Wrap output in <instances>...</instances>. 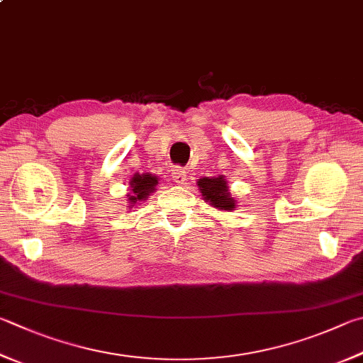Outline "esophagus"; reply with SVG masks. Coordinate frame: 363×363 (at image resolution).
I'll list each match as a JSON object with an SVG mask.
<instances>
[{
  "label": "esophagus",
  "instance_id": "obj_1",
  "mask_svg": "<svg viewBox=\"0 0 363 363\" xmlns=\"http://www.w3.org/2000/svg\"><path fill=\"white\" fill-rule=\"evenodd\" d=\"M173 179L177 184H184V182L187 181V174H186V171H184V168L174 167V169H173Z\"/></svg>",
  "mask_w": 363,
  "mask_h": 363
}]
</instances>
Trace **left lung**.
I'll return each instance as SVG.
<instances>
[{
    "label": "left lung",
    "instance_id": "1",
    "mask_svg": "<svg viewBox=\"0 0 363 363\" xmlns=\"http://www.w3.org/2000/svg\"><path fill=\"white\" fill-rule=\"evenodd\" d=\"M199 187L201 190V195L204 200L209 201L214 208H219L222 211H230L235 208V200L230 196L227 181L222 177H203L199 181Z\"/></svg>",
    "mask_w": 363,
    "mask_h": 363
}]
</instances>
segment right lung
I'll return each mask as SVG.
<instances>
[{"label":"right lung","mask_w":363,"mask_h":363,"mask_svg":"<svg viewBox=\"0 0 363 363\" xmlns=\"http://www.w3.org/2000/svg\"><path fill=\"white\" fill-rule=\"evenodd\" d=\"M157 182H159V177H155L152 174H136L131 181V194L130 201L131 203H138L143 200H147V196L154 192Z\"/></svg>","instance_id":"1"}]
</instances>
